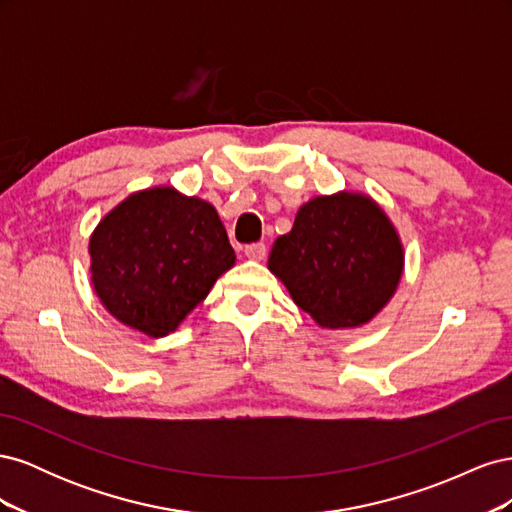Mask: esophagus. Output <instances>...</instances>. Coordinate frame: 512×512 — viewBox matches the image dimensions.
I'll return each instance as SVG.
<instances>
[{
    "label": "esophagus",
    "instance_id": "1",
    "mask_svg": "<svg viewBox=\"0 0 512 512\" xmlns=\"http://www.w3.org/2000/svg\"><path fill=\"white\" fill-rule=\"evenodd\" d=\"M243 252L250 260H262L267 256V245L265 243H250V245H245Z\"/></svg>",
    "mask_w": 512,
    "mask_h": 512
}]
</instances>
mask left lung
I'll return each mask as SVG.
<instances>
[{"label": "left lung", "mask_w": 512, "mask_h": 512, "mask_svg": "<svg viewBox=\"0 0 512 512\" xmlns=\"http://www.w3.org/2000/svg\"><path fill=\"white\" fill-rule=\"evenodd\" d=\"M269 269L322 329L361 327L395 294L404 247L374 200L339 192L299 209L273 243Z\"/></svg>", "instance_id": "1"}]
</instances>
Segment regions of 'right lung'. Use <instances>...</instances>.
<instances>
[{"mask_svg":"<svg viewBox=\"0 0 512 512\" xmlns=\"http://www.w3.org/2000/svg\"><path fill=\"white\" fill-rule=\"evenodd\" d=\"M89 256L102 305L149 337L173 333L235 265L215 207L175 188L136 192L106 213Z\"/></svg>","mask_w":512,"mask_h":512,"instance_id":"right-lung-1","label":"right lung"}]
</instances>
